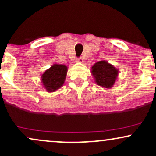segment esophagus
<instances>
[{
  "label": "esophagus",
  "mask_w": 156,
  "mask_h": 156,
  "mask_svg": "<svg viewBox=\"0 0 156 156\" xmlns=\"http://www.w3.org/2000/svg\"><path fill=\"white\" fill-rule=\"evenodd\" d=\"M77 62H79V63H83V58H78V59H77Z\"/></svg>",
  "instance_id": "1"
}]
</instances>
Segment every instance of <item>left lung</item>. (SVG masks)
<instances>
[{
    "instance_id": "left-lung-1",
    "label": "left lung",
    "mask_w": 156,
    "mask_h": 156,
    "mask_svg": "<svg viewBox=\"0 0 156 156\" xmlns=\"http://www.w3.org/2000/svg\"><path fill=\"white\" fill-rule=\"evenodd\" d=\"M94 82L100 87L111 89L115 83L119 75V69L106 61H100L91 68Z\"/></svg>"
}]
</instances>
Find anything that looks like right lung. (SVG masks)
<instances>
[{
	"label": "right lung",
	"instance_id": "obj_1",
	"mask_svg": "<svg viewBox=\"0 0 156 156\" xmlns=\"http://www.w3.org/2000/svg\"><path fill=\"white\" fill-rule=\"evenodd\" d=\"M68 68L64 64H54L41 76V83L46 92H53L64 85Z\"/></svg>",
	"mask_w": 156,
	"mask_h": 156
}]
</instances>
